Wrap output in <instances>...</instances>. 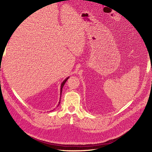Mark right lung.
Here are the masks:
<instances>
[{"instance_id":"right-lung-1","label":"right lung","mask_w":152,"mask_h":152,"mask_svg":"<svg viewBox=\"0 0 152 152\" xmlns=\"http://www.w3.org/2000/svg\"><path fill=\"white\" fill-rule=\"evenodd\" d=\"M69 77H67V78L62 83V84H61V88H60V97H61V95H62V88H63V86H64V84H65V83H66V82L67 81V80H68V78H69ZM60 102H59V103H58V105H59L60 104Z\"/></svg>"}]
</instances>
